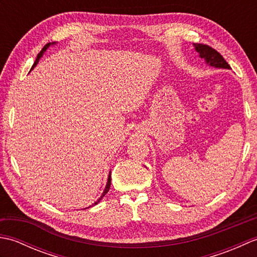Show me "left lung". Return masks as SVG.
<instances>
[{
    "mask_svg": "<svg viewBox=\"0 0 257 257\" xmlns=\"http://www.w3.org/2000/svg\"><path fill=\"white\" fill-rule=\"evenodd\" d=\"M196 52H199L200 57L204 58L207 64H210L213 67H219V68H228L230 69V65L227 64L221 54L217 52L214 48L206 44H200V43H195L194 44Z\"/></svg>",
    "mask_w": 257,
    "mask_h": 257,
    "instance_id": "8db88e82",
    "label": "left lung"
}]
</instances>
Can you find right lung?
Masks as SVG:
<instances>
[{"instance_id": "obj_1", "label": "right lung", "mask_w": 257, "mask_h": 257, "mask_svg": "<svg viewBox=\"0 0 257 257\" xmlns=\"http://www.w3.org/2000/svg\"><path fill=\"white\" fill-rule=\"evenodd\" d=\"M50 45H51V43H47V44L44 46V47H43L42 48V51L40 52V53H38V55H37V57H36V61H35V63H34V65H33V67H34L35 66V65L38 63V61H40V58L42 57V55H43V54H44V52L47 50V48L48 47H50ZM111 174L110 173H109V177H108V182H107V185H106V189H105V191H103V193H102V195L100 196V198L99 199H98L96 202H95V203H94V205L95 204H97L98 203V202H99L101 199H102V196H105V194L108 192V191H109V188H110V183H111Z\"/></svg>"}]
</instances>
